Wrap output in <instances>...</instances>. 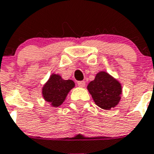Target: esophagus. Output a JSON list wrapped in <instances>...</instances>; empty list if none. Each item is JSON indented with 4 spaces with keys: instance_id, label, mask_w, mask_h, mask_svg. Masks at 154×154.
I'll list each match as a JSON object with an SVG mask.
<instances>
[{
    "instance_id": "1",
    "label": "esophagus",
    "mask_w": 154,
    "mask_h": 154,
    "mask_svg": "<svg viewBox=\"0 0 154 154\" xmlns=\"http://www.w3.org/2000/svg\"><path fill=\"white\" fill-rule=\"evenodd\" d=\"M77 85L80 86V87H84V86L85 85V81H77Z\"/></svg>"
}]
</instances>
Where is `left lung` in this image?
<instances>
[{
    "instance_id": "obj_1",
    "label": "left lung",
    "mask_w": 154,
    "mask_h": 154,
    "mask_svg": "<svg viewBox=\"0 0 154 154\" xmlns=\"http://www.w3.org/2000/svg\"><path fill=\"white\" fill-rule=\"evenodd\" d=\"M88 92L99 107L109 110L116 107L120 100V84L105 72L97 73L94 81L88 85Z\"/></svg>"
}]
</instances>
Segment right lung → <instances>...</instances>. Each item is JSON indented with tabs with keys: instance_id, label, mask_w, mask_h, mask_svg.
Returning <instances> with one entry per match:
<instances>
[{
	"instance_id": "add662e5",
	"label": "right lung",
	"mask_w": 154,
	"mask_h": 154,
	"mask_svg": "<svg viewBox=\"0 0 154 154\" xmlns=\"http://www.w3.org/2000/svg\"><path fill=\"white\" fill-rule=\"evenodd\" d=\"M74 87L71 80H63L59 75L52 74L42 88V95L47 102L54 107H58L65 100L68 92Z\"/></svg>"
}]
</instances>
